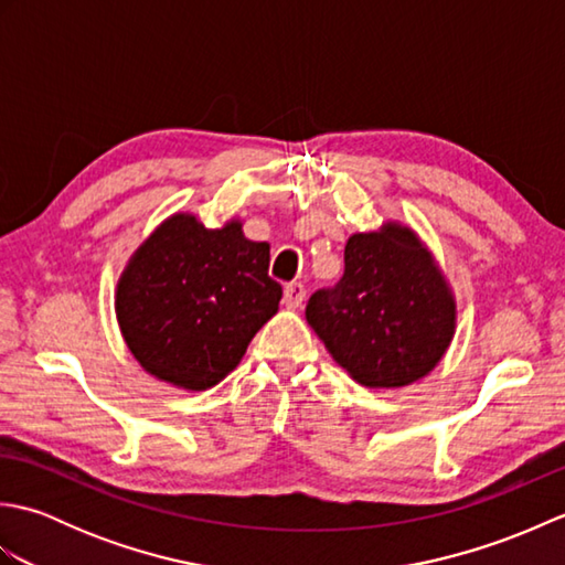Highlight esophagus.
Here are the masks:
<instances>
[{"instance_id":"1","label":"esophagus","mask_w":565,"mask_h":565,"mask_svg":"<svg viewBox=\"0 0 565 565\" xmlns=\"http://www.w3.org/2000/svg\"><path fill=\"white\" fill-rule=\"evenodd\" d=\"M303 301H306V289H303V284H289L284 289V303L289 306V308H301L303 306Z\"/></svg>"}]
</instances>
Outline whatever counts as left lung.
<instances>
[{"label":"left lung","instance_id":"8db88e82","mask_svg":"<svg viewBox=\"0 0 565 565\" xmlns=\"http://www.w3.org/2000/svg\"><path fill=\"white\" fill-rule=\"evenodd\" d=\"M456 296L411 225L383 221L344 245V276L316 291L308 326L366 388H403L429 376L456 334Z\"/></svg>","mask_w":565,"mask_h":565}]
</instances>
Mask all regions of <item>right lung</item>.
<instances>
[{"mask_svg":"<svg viewBox=\"0 0 565 565\" xmlns=\"http://www.w3.org/2000/svg\"><path fill=\"white\" fill-rule=\"evenodd\" d=\"M269 243H252L243 221L206 227L177 211L142 239L116 284V320L136 362L184 391L221 383L279 310Z\"/></svg>","mask_w":565,"mask_h":565,"instance_id":"obj_1","label":"right lung"}]
</instances>
